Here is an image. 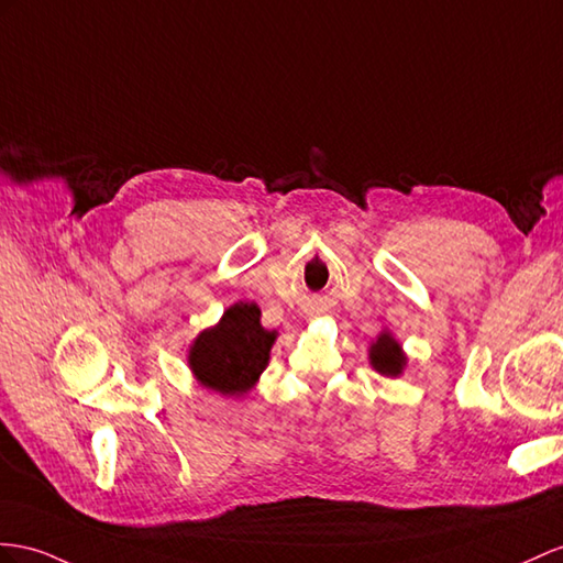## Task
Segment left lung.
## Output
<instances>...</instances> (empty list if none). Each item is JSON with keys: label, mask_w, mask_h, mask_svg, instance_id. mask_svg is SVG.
<instances>
[{"label": "left lung", "mask_w": 563, "mask_h": 563, "mask_svg": "<svg viewBox=\"0 0 563 563\" xmlns=\"http://www.w3.org/2000/svg\"><path fill=\"white\" fill-rule=\"evenodd\" d=\"M368 364L385 378H399L407 368V354L401 350L399 340L390 330H380V335L371 342L368 347Z\"/></svg>", "instance_id": "obj_1"}]
</instances>
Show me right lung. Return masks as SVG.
I'll return each mask as SVG.
<instances>
[{"label":"right lung","mask_w":563,"mask_h":563,"mask_svg":"<svg viewBox=\"0 0 563 563\" xmlns=\"http://www.w3.org/2000/svg\"><path fill=\"white\" fill-rule=\"evenodd\" d=\"M278 330L262 325V309L254 301L230 305L219 323L205 328L187 350V366L195 380L223 397H242L262 378Z\"/></svg>","instance_id":"obj_1"}]
</instances>
